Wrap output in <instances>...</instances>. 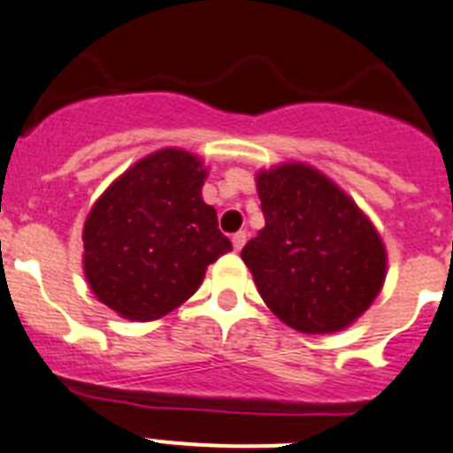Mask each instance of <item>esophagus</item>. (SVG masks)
<instances>
[{"instance_id": "esophagus-1", "label": "esophagus", "mask_w": 453, "mask_h": 453, "mask_svg": "<svg viewBox=\"0 0 453 453\" xmlns=\"http://www.w3.org/2000/svg\"><path fill=\"white\" fill-rule=\"evenodd\" d=\"M232 246L234 250H242L246 246V232H237V234H232Z\"/></svg>"}]
</instances>
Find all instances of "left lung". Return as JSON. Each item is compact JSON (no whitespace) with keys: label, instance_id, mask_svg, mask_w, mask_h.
Wrapping results in <instances>:
<instances>
[{"label":"left lung","instance_id":"8db88e82","mask_svg":"<svg viewBox=\"0 0 453 453\" xmlns=\"http://www.w3.org/2000/svg\"><path fill=\"white\" fill-rule=\"evenodd\" d=\"M255 184L266 223L242 259L266 308L308 335L356 324L388 275V250L372 219L303 161L257 171Z\"/></svg>","mask_w":453,"mask_h":453}]
</instances>
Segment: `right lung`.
<instances>
[{
	"instance_id": "right-lung-1",
	"label": "right lung",
	"mask_w": 453,
	"mask_h": 453,
	"mask_svg": "<svg viewBox=\"0 0 453 453\" xmlns=\"http://www.w3.org/2000/svg\"><path fill=\"white\" fill-rule=\"evenodd\" d=\"M204 161L182 148L145 155L113 180L86 216L84 275L100 303L129 321H155L198 292L230 253L203 200Z\"/></svg>"
}]
</instances>
